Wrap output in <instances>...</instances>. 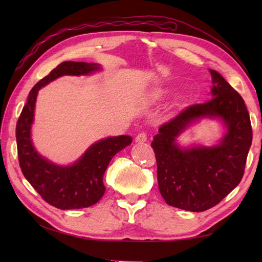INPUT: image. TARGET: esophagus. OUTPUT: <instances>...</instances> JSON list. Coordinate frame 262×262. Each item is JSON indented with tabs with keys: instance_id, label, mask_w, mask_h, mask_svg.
<instances>
[{
	"instance_id": "esophagus-1",
	"label": "esophagus",
	"mask_w": 262,
	"mask_h": 262,
	"mask_svg": "<svg viewBox=\"0 0 262 262\" xmlns=\"http://www.w3.org/2000/svg\"><path fill=\"white\" fill-rule=\"evenodd\" d=\"M147 140V136L145 133H141V134H138L136 137H135V142L136 143H145Z\"/></svg>"
}]
</instances>
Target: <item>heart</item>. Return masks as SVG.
I'll return each mask as SVG.
<instances>
[{
    "label": "heart",
    "mask_w": 262,
    "mask_h": 262,
    "mask_svg": "<svg viewBox=\"0 0 262 262\" xmlns=\"http://www.w3.org/2000/svg\"><path fill=\"white\" fill-rule=\"evenodd\" d=\"M170 92H171V89L169 88L155 89V90L151 93V99L153 101H157V100H160L168 96V94H170Z\"/></svg>",
    "instance_id": "heart-1"
}]
</instances>
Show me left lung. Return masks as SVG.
Here are the masks:
<instances>
[{
	"label": "left lung",
	"instance_id": "left-lung-1",
	"mask_svg": "<svg viewBox=\"0 0 262 262\" xmlns=\"http://www.w3.org/2000/svg\"><path fill=\"white\" fill-rule=\"evenodd\" d=\"M211 99L188 107L159 128L153 137L160 192L165 203L189 211L219 204L240 183L252 143V128L244 100L219 72L209 70ZM202 119H219L226 133L214 146L181 147L177 138Z\"/></svg>",
	"mask_w": 262,
	"mask_h": 262
}]
</instances>
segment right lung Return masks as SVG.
Wrapping results in <instances>:
<instances>
[{
  "label": "right lung",
  "mask_w": 262,
  "mask_h": 262,
  "mask_svg": "<svg viewBox=\"0 0 262 262\" xmlns=\"http://www.w3.org/2000/svg\"><path fill=\"white\" fill-rule=\"evenodd\" d=\"M102 68L97 63L63 62L31 89L16 124L15 137L22 173L45 202L59 209L86 208L97 204L105 191L103 174L115 155L130 145L128 135L100 140L73 164L59 165L39 154L33 146L31 128L38 91L64 75H90Z\"/></svg>",
  "instance_id": "right-lung-1"
}]
</instances>
